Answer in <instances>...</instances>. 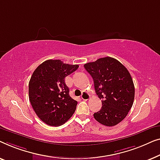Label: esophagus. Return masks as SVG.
Listing matches in <instances>:
<instances>
[{
	"label": "esophagus",
	"mask_w": 160,
	"mask_h": 160,
	"mask_svg": "<svg viewBox=\"0 0 160 160\" xmlns=\"http://www.w3.org/2000/svg\"><path fill=\"white\" fill-rule=\"evenodd\" d=\"M90 98H91V96H90L89 93H87V92H83L82 95H81V98H82V100H88Z\"/></svg>",
	"instance_id": "obj_1"
}]
</instances>
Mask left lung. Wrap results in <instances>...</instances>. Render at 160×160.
<instances>
[{
    "mask_svg": "<svg viewBox=\"0 0 160 160\" xmlns=\"http://www.w3.org/2000/svg\"><path fill=\"white\" fill-rule=\"evenodd\" d=\"M85 69L93 78L96 93L102 99L96 120L105 126L118 125L125 118L134 101L135 88L130 74L115 58L107 57L87 63Z\"/></svg>",
    "mask_w": 160,
    "mask_h": 160,
    "instance_id": "1",
    "label": "left lung"
}]
</instances>
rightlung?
I'll list each match as a JSON object with an SVG mask.
<instances>
[{"mask_svg":"<svg viewBox=\"0 0 160 160\" xmlns=\"http://www.w3.org/2000/svg\"><path fill=\"white\" fill-rule=\"evenodd\" d=\"M78 67V64L48 59L32 73L29 82V98L36 114L46 124L62 125L75 113L78 102L69 96L64 79Z\"/></svg>","mask_w":160,"mask_h":160,"instance_id":"add662e5","label":"right lung"}]
</instances>
